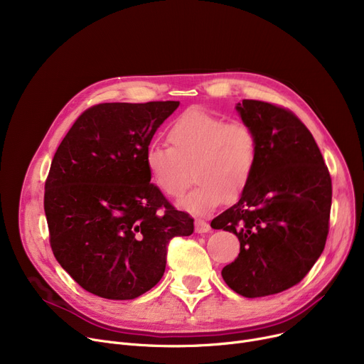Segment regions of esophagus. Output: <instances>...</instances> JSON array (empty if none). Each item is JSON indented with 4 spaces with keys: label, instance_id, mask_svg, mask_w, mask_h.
Listing matches in <instances>:
<instances>
[{
    "label": "esophagus",
    "instance_id": "esophagus-1",
    "mask_svg": "<svg viewBox=\"0 0 364 364\" xmlns=\"http://www.w3.org/2000/svg\"><path fill=\"white\" fill-rule=\"evenodd\" d=\"M195 230H196V233H206L211 230V225H209L205 220L196 218L195 220Z\"/></svg>",
    "mask_w": 364,
    "mask_h": 364
}]
</instances>
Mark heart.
Returning <instances> with one entry per match:
<instances>
[{
  "label": "heart",
  "mask_w": 364,
  "mask_h": 364,
  "mask_svg": "<svg viewBox=\"0 0 364 364\" xmlns=\"http://www.w3.org/2000/svg\"><path fill=\"white\" fill-rule=\"evenodd\" d=\"M166 140L169 147L150 144L144 156L150 180L165 196H183L192 181L190 168L198 186L180 202L187 211L209 213L243 195L258 158L250 125L193 107L168 125Z\"/></svg>",
  "instance_id": "b5f03b06"
}]
</instances>
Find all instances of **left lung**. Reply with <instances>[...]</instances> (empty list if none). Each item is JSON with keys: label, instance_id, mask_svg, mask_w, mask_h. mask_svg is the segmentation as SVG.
Masks as SVG:
<instances>
[{"label": "left lung", "instance_id": "8db88e82", "mask_svg": "<svg viewBox=\"0 0 364 364\" xmlns=\"http://www.w3.org/2000/svg\"><path fill=\"white\" fill-rule=\"evenodd\" d=\"M236 109L257 136V165L239 202L211 227L240 242L239 257L221 272L224 282L257 298L298 284L321 255L332 180L313 134L294 112L259 100H243Z\"/></svg>", "mask_w": 364, "mask_h": 364}]
</instances>
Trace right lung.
Here are the masks:
<instances>
[{
	"mask_svg": "<svg viewBox=\"0 0 364 364\" xmlns=\"http://www.w3.org/2000/svg\"><path fill=\"white\" fill-rule=\"evenodd\" d=\"M180 102L100 103L80 114L46 180L50 246L82 289L134 299L164 276L168 245L193 218L150 183L146 149Z\"/></svg>",
	"mask_w": 364,
	"mask_h": 364,
	"instance_id": "right-lung-1",
	"label": "right lung"
}]
</instances>
